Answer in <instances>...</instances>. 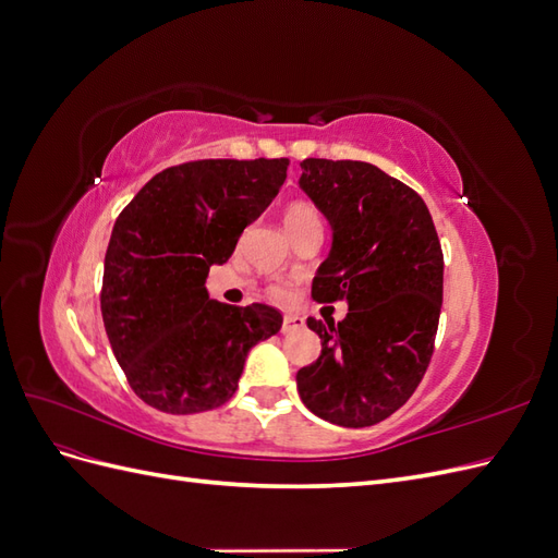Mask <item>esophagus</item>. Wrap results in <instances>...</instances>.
<instances>
[{
  "label": "esophagus",
  "instance_id": "34e87169",
  "mask_svg": "<svg viewBox=\"0 0 558 558\" xmlns=\"http://www.w3.org/2000/svg\"><path fill=\"white\" fill-rule=\"evenodd\" d=\"M302 328H305V318H302V316H298V314H286L283 316V324H281L283 335H293Z\"/></svg>",
  "mask_w": 558,
  "mask_h": 558
}]
</instances>
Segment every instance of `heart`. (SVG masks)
<instances>
[{"instance_id": "b5f03b06", "label": "heart", "mask_w": 558, "mask_h": 558, "mask_svg": "<svg viewBox=\"0 0 558 558\" xmlns=\"http://www.w3.org/2000/svg\"><path fill=\"white\" fill-rule=\"evenodd\" d=\"M283 228L289 230L291 238L293 234L305 232V230H320V214L314 205H310V202L295 199V202H291V205H286V209H283ZM272 298L286 300L289 298V289H283V286H275Z\"/></svg>"}]
</instances>
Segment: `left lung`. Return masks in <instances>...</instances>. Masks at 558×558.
<instances>
[{
    "label": "left lung",
    "instance_id": "left-lung-1",
    "mask_svg": "<svg viewBox=\"0 0 558 558\" xmlns=\"http://www.w3.org/2000/svg\"><path fill=\"white\" fill-rule=\"evenodd\" d=\"M300 167V189L332 228L312 298L344 300L349 312L337 324L307 318L320 356L298 369V393L330 424L375 426L426 375L442 310V246L426 202L379 167L324 158Z\"/></svg>",
    "mask_w": 558,
    "mask_h": 558
}]
</instances>
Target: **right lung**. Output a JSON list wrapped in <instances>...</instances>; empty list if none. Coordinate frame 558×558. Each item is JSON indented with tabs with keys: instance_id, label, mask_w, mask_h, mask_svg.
Masks as SVG:
<instances>
[{
	"instance_id": "add662e5",
	"label": "right lung",
	"mask_w": 558,
	"mask_h": 558,
	"mask_svg": "<svg viewBox=\"0 0 558 558\" xmlns=\"http://www.w3.org/2000/svg\"><path fill=\"white\" fill-rule=\"evenodd\" d=\"M286 170L289 158L167 167L116 218L99 302L113 356L150 408L195 414L228 402L251 347L279 332L275 307L209 300L205 283Z\"/></svg>"
}]
</instances>
